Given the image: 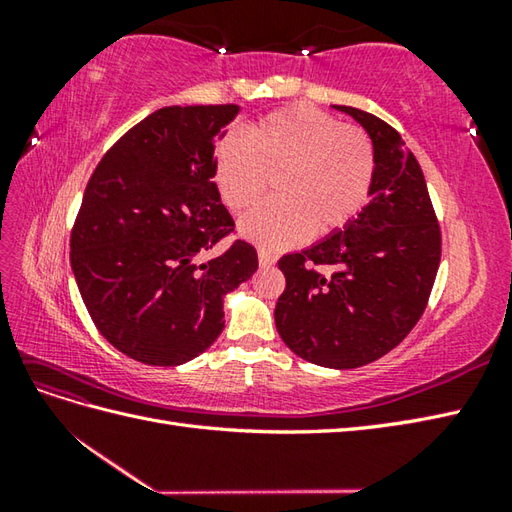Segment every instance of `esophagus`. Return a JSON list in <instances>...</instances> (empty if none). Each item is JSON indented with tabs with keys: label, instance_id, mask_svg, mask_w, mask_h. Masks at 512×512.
Segmentation results:
<instances>
[{
	"label": "esophagus",
	"instance_id": "esophagus-1",
	"mask_svg": "<svg viewBox=\"0 0 512 512\" xmlns=\"http://www.w3.org/2000/svg\"><path fill=\"white\" fill-rule=\"evenodd\" d=\"M257 259H259V266H262V268H268V266L275 264V255L270 253V250H266V248H259L257 250Z\"/></svg>",
	"mask_w": 512,
	"mask_h": 512
}]
</instances>
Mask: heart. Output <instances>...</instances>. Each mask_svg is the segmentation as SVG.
I'll use <instances>...</instances> for the list:
<instances>
[{"mask_svg": "<svg viewBox=\"0 0 512 512\" xmlns=\"http://www.w3.org/2000/svg\"><path fill=\"white\" fill-rule=\"evenodd\" d=\"M217 191L231 211H248L279 176L281 198L250 211L239 231L266 248L341 231L365 209L376 178V149L365 129L341 125L314 107H288L226 136L215 151Z\"/></svg>", "mask_w": 512, "mask_h": 512, "instance_id": "obj_1", "label": "heart"}]
</instances>
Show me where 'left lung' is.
<instances>
[{
  "label": "left lung",
  "mask_w": 512,
  "mask_h": 512,
  "mask_svg": "<svg viewBox=\"0 0 512 512\" xmlns=\"http://www.w3.org/2000/svg\"><path fill=\"white\" fill-rule=\"evenodd\" d=\"M376 149L369 204L341 231L284 255L275 306L284 343L306 361L352 369L376 361L422 317L440 266L442 237L416 156L394 127L347 105ZM317 265H332L321 276Z\"/></svg>",
  "instance_id": "8db88e82"
}]
</instances>
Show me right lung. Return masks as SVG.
Masks as SVG:
<instances>
[{
  "mask_svg": "<svg viewBox=\"0 0 512 512\" xmlns=\"http://www.w3.org/2000/svg\"><path fill=\"white\" fill-rule=\"evenodd\" d=\"M237 105H173L114 143L85 187L70 235L76 286L96 328L145 365L191 361L220 336L224 297L257 270L213 182L215 143Z\"/></svg>",
  "mask_w": 512,
  "mask_h": 512,
  "instance_id": "obj_1",
  "label": "right lung"
}]
</instances>
